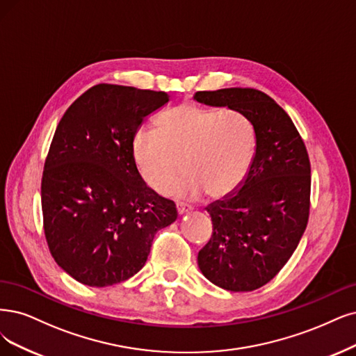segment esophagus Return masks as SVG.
Segmentation results:
<instances>
[{"label": "esophagus", "mask_w": 356, "mask_h": 356, "mask_svg": "<svg viewBox=\"0 0 356 356\" xmlns=\"http://www.w3.org/2000/svg\"><path fill=\"white\" fill-rule=\"evenodd\" d=\"M191 209H192V208H191L188 204H183V202H177V204H176V211H177V214H179V216L189 213Z\"/></svg>", "instance_id": "1"}]
</instances>
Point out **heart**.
Here are the masks:
<instances>
[{"label":"heart","mask_w":356,"mask_h":356,"mask_svg":"<svg viewBox=\"0 0 356 356\" xmlns=\"http://www.w3.org/2000/svg\"><path fill=\"white\" fill-rule=\"evenodd\" d=\"M135 163L147 185L196 198L207 192L222 198L243 181L252 161L254 139L246 118L234 111L181 104L156 122V134L138 131L131 142Z\"/></svg>","instance_id":"b5f03b06"}]
</instances>
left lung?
I'll list each match as a JSON object with an SVG mask.
<instances>
[{"label": "left lung", "instance_id": "obj_1", "mask_svg": "<svg viewBox=\"0 0 356 356\" xmlns=\"http://www.w3.org/2000/svg\"><path fill=\"white\" fill-rule=\"evenodd\" d=\"M193 98L241 113L252 124L255 152L239 188L207 207L211 239L198 266L216 286L251 292L279 274L304 234L309 217L311 164L287 113L254 88L200 90Z\"/></svg>", "mask_w": 356, "mask_h": 356}]
</instances>
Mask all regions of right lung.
I'll list each match as a JSON object with an SVG mask.
<instances>
[{"label": "right lung", "instance_id": "obj_1", "mask_svg": "<svg viewBox=\"0 0 356 356\" xmlns=\"http://www.w3.org/2000/svg\"><path fill=\"white\" fill-rule=\"evenodd\" d=\"M165 92L99 83L64 113L47 155L44 232L52 258L79 283L107 287L147 262L155 233L176 205L147 186L131 142Z\"/></svg>", "mask_w": 356, "mask_h": 356}]
</instances>
